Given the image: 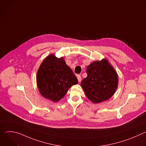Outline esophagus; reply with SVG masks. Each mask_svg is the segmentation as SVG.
<instances>
[{
  "instance_id": "obj_1",
  "label": "esophagus",
  "mask_w": 146,
  "mask_h": 146,
  "mask_svg": "<svg viewBox=\"0 0 146 146\" xmlns=\"http://www.w3.org/2000/svg\"><path fill=\"white\" fill-rule=\"evenodd\" d=\"M77 79H78V82H80L81 81V77L80 75H77Z\"/></svg>"
}]
</instances>
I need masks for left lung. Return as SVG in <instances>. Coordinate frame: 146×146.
<instances>
[{
    "label": "left lung",
    "mask_w": 146,
    "mask_h": 146,
    "mask_svg": "<svg viewBox=\"0 0 146 146\" xmlns=\"http://www.w3.org/2000/svg\"><path fill=\"white\" fill-rule=\"evenodd\" d=\"M87 77L82 80L81 87L86 96L94 103L108 100L115 93L118 77L113 66L105 58L94 61L87 67Z\"/></svg>",
    "instance_id": "obj_1"
}]
</instances>
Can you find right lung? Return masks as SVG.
Instances as JSON below:
<instances>
[{
    "mask_svg": "<svg viewBox=\"0 0 146 146\" xmlns=\"http://www.w3.org/2000/svg\"><path fill=\"white\" fill-rule=\"evenodd\" d=\"M36 82L41 95L58 102L72 86L77 84L78 80L63 57L50 54L41 62L37 72Z\"/></svg>",
    "mask_w": 146,
    "mask_h": 146,
    "instance_id": "right-lung-1",
    "label": "right lung"
}]
</instances>
